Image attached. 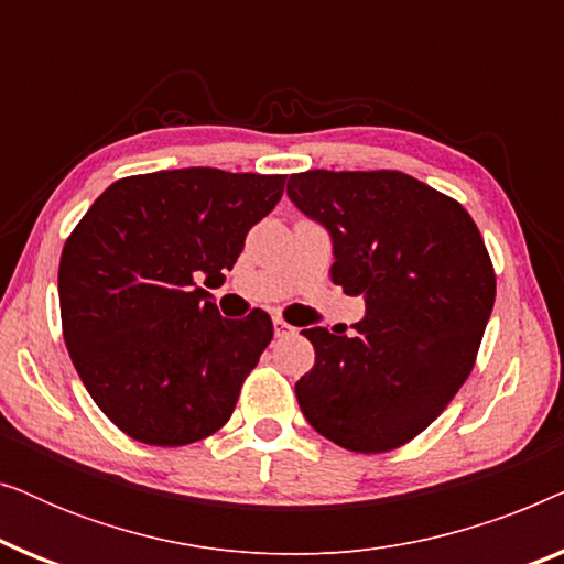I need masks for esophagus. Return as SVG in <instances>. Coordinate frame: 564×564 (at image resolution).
I'll list each match as a JSON object with an SVG mask.
<instances>
[{
  "label": "esophagus",
  "mask_w": 564,
  "mask_h": 564,
  "mask_svg": "<svg viewBox=\"0 0 564 564\" xmlns=\"http://www.w3.org/2000/svg\"><path fill=\"white\" fill-rule=\"evenodd\" d=\"M292 334H295V328H292L288 321L276 315V318H274V336L276 338H284V336H292Z\"/></svg>",
  "instance_id": "esophagus-1"
}]
</instances>
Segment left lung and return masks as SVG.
<instances>
[{
  "mask_svg": "<svg viewBox=\"0 0 564 564\" xmlns=\"http://www.w3.org/2000/svg\"><path fill=\"white\" fill-rule=\"evenodd\" d=\"M297 210L334 238L330 280L361 295L357 334L305 328L315 365L295 384L300 411L349 452L398 449L429 429L473 372L496 269L457 199L403 172L292 174Z\"/></svg>",
  "mask_w": 564,
  "mask_h": 564,
  "instance_id": "obj_1",
  "label": "left lung"
}]
</instances>
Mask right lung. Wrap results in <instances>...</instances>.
<instances>
[{"mask_svg":"<svg viewBox=\"0 0 564 564\" xmlns=\"http://www.w3.org/2000/svg\"><path fill=\"white\" fill-rule=\"evenodd\" d=\"M284 174L192 166L112 182L66 238L64 341L84 388L135 442L215 434L274 336L261 307L241 321L197 288L223 284L246 234L274 210Z\"/></svg>","mask_w":564,"mask_h":564,"instance_id":"1","label":"right lung"}]
</instances>
